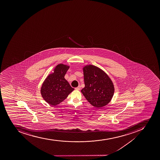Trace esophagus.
Masks as SVG:
<instances>
[{"mask_svg":"<svg viewBox=\"0 0 160 160\" xmlns=\"http://www.w3.org/2000/svg\"><path fill=\"white\" fill-rule=\"evenodd\" d=\"M80 88L81 86H80V85H79V86H78V87H77V88H75V89H76V90H80Z\"/></svg>","mask_w":160,"mask_h":160,"instance_id":"34e87169","label":"esophagus"}]
</instances>
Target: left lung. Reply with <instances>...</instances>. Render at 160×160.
Instances as JSON below:
<instances>
[{
  "instance_id": "left-lung-1",
  "label": "left lung",
  "mask_w": 160,
  "mask_h": 160,
  "mask_svg": "<svg viewBox=\"0 0 160 160\" xmlns=\"http://www.w3.org/2000/svg\"><path fill=\"white\" fill-rule=\"evenodd\" d=\"M85 87L81 92L95 108H101L112 100L115 88L113 82L104 71L95 65L83 67Z\"/></svg>"
}]
</instances>
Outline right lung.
Listing matches in <instances>:
<instances>
[{
	"mask_svg": "<svg viewBox=\"0 0 160 160\" xmlns=\"http://www.w3.org/2000/svg\"><path fill=\"white\" fill-rule=\"evenodd\" d=\"M69 68V65L59 64L43 82L40 92L42 98L49 104H59L74 91V88L64 78Z\"/></svg>",
	"mask_w": 160,
	"mask_h": 160,
	"instance_id": "1",
	"label": "right lung"
}]
</instances>
